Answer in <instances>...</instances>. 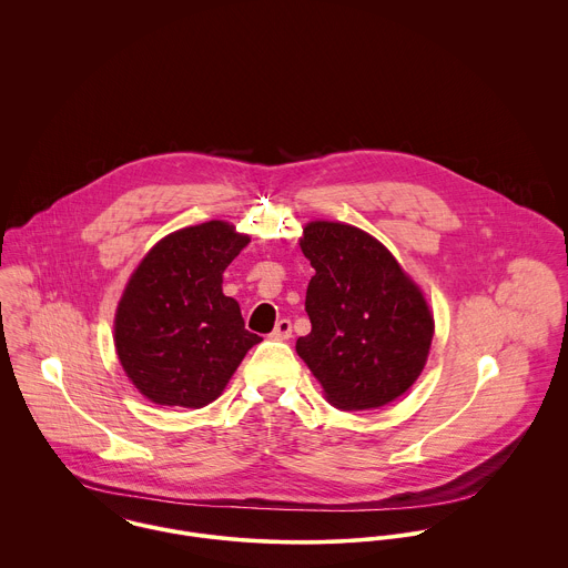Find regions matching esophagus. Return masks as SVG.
Instances as JSON below:
<instances>
[{"label": "esophagus", "instance_id": "34e87169", "mask_svg": "<svg viewBox=\"0 0 568 568\" xmlns=\"http://www.w3.org/2000/svg\"><path fill=\"white\" fill-rule=\"evenodd\" d=\"M291 336H293V324L288 320H280L275 324V329L271 332V338H275V341H288Z\"/></svg>", "mask_w": 568, "mask_h": 568}]
</instances>
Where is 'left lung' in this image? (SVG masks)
I'll use <instances>...</instances> for the list:
<instances>
[{
    "mask_svg": "<svg viewBox=\"0 0 568 568\" xmlns=\"http://www.w3.org/2000/svg\"><path fill=\"white\" fill-rule=\"evenodd\" d=\"M300 246L315 275L306 291L313 329L297 354L341 410L394 403L419 378L435 334L424 291L372 234L336 221L304 225Z\"/></svg>",
    "mask_w": 568,
    "mask_h": 568,
    "instance_id": "left-lung-1",
    "label": "left lung"
}]
</instances>
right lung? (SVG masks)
<instances>
[{"mask_svg": "<svg viewBox=\"0 0 568 568\" xmlns=\"http://www.w3.org/2000/svg\"><path fill=\"white\" fill-rule=\"evenodd\" d=\"M251 243L227 221L176 230L131 273L113 320L118 361L135 389L160 406L214 403L260 343L223 273Z\"/></svg>", "mask_w": 568, "mask_h": 568, "instance_id": "add662e5", "label": "right lung"}]
</instances>
